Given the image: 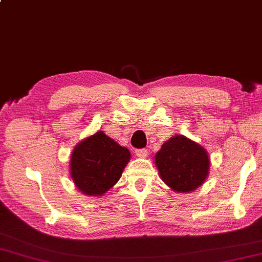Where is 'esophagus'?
I'll return each instance as SVG.
<instances>
[{"mask_svg":"<svg viewBox=\"0 0 262 262\" xmlns=\"http://www.w3.org/2000/svg\"><path fill=\"white\" fill-rule=\"evenodd\" d=\"M147 154H148V151H147V149H146V148L136 149V155L138 157H142V159H144V157L147 156Z\"/></svg>","mask_w":262,"mask_h":262,"instance_id":"1","label":"esophagus"}]
</instances>
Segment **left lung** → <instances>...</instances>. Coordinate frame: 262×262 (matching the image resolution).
I'll use <instances>...</instances> for the list:
<instances>
[{
	"label": "left lung",
	"instance_id": "8db88e82",
	"mask_svg": "<svg viewBox=\"0 0 262 262\" xmlns=\"http://www.w3.org/2000/svg\"><path fill=\"white\" fill-rule=\"evenodd\" d=\"M162 180L174 191L191 192L202 185L209 173L206 150L184 136H174L162 145L155 156Z\"/></svg>",
	"mask_w": 262,
	"mask_h": 262
}]
</instances>
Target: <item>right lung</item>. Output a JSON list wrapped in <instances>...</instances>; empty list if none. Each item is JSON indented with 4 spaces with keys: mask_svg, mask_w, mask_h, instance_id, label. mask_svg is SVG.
I'll list each match as a JSON object with an SVG mask.
<instances>
[{
    "mask_svg": "<svg viewBox=\"0 0 262 262\" xmlns=\"http://www.w3.org/2000/svg\"><path fill=\"white\" fill-rule=\"evenodd\" d=\"M129 159L128 149L102 132H97L72 151V181L79 191L87 195H101L117 183Z\"/></svg>",
    "mask_w": 262,
    "mask_h": 262,
    "instance_id": "right-lung-1",
    "label": "right lung"
}]
</instances>
